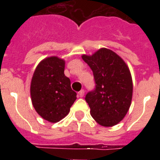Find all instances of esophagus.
I'll list each match as a JSON object with an SVG mask.
<instances>
[{"instance_id": "esophagus-1", "label": "esophagus", "mask_w": 160, "mask_h": 160, "mask_svg": "<svg viewBox=\"0 0 160 160\" xmlns=\"http://www.w3.org/2000/svg\"><path fill=\"white\" fill-rule=\"evenodd\" d=\"M84 95H85V90H81L80 92H79V96H80V97H83Z\"/></svg>"}]
</instances>
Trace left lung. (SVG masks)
<instances>
[{"label": "left lung", "mask_w": 160, "mask_h": 160, "mask_svg": "<svg viewBox=\"0 0 160 160\" xmlns=\"http://www.w3.org/2000/svg\"><path fill=\"white\" fill-rule=\"evenodd\" d=\"M82 59L92 70L95 88L85 100L93 119L100 125L114 126L124 119L131 104L133 83L124 60L114 51L102 48Z\"/></svg>", "instance_id": "1"}]
</instances>
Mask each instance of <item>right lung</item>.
<instances>
[{"label":"right lung","mask_w":160,"mask_h":160,"mask_svg":"<svg viewBox=\"0 0 160 160\" xmlns=\"http://www.w3.org/2000/svg\"><path fill=\"white\" fill-rule=\"evenodd\" d=\"M64 70L65 60L51 56L37 65L31 80L32 105L44 119L51 123L65 118L76 100V93Z\"/></svg>","instance_id":"obj_1"}]
</instances>
